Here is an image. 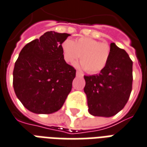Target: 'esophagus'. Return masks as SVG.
Masks as SVG:
<instances>
[{
	"label": "esophagus",
	"instance_id": "esophagus-1",
	"mask_svg": "<svg viewBox=\"0 0 147 147\" xmlns=\"http://www.w3.org/2000/svg\"><path fill=\"white\" fill-rule=\"evenodd\" d=\"M76 76H83V74L82 73V72H80V71H76Z\"/></svg>",
	"mask_w": 147,
	"mask_h": 147
}]
</instances>
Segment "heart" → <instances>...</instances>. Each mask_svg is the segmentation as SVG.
Segmentation results:
<instances>
[{"mask_svg":"<svg viewBox=\"0 0 147 147\" xmlns=\"http://www.w3.org/2000/svg\"><path fill=\"white\" fill-rule=\"evenodd\" d=\"M61 50L64 59L71 64L75 63L81 56L80 67L89 74L102 71L111 55L109 44L85 37L77 39L75 42L71 39H65L61 44Z\"/></svg>","mask_w":147,"mask_h":147,"instance_id":"b5f03b06","label":"heart"}]
</instances>
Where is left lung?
<instances>
[{"label":"left lung","instance_id":"8db88e82","mask_svg":"<svg viewBox=\"0 0 147 147\" xmlns=\"http://www.w3.org/2000/svg\"><path fill=\"white\" fill-rule=\"evenodd\" d=\"M108 63L98 75L84 76L88 112L92 116L110 117L126 106L133 86V61L125 50L110 44Z\"/></svg>","mask_w":147,"mask_h":147}]
</instances>
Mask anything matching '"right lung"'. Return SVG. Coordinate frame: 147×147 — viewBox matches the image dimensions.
Segmentation results:
<instances>
[{"instance_id":"right-lung-1","label":"right lung","mask_w":147,"mask_h":147,"mask_svg":"<svg viewBox=\"0 0 147 147\" xmlns=\"http://www.w3.org/2000/svg\"><path fill=\"white\" fill-rule=\"evenodd\" d=\"M70 34L48 31L22 49L13 71L17 97L29 111L59 110L71 92L76 70L66 63L61 44Z\"/></svg>"}]
</instances>
